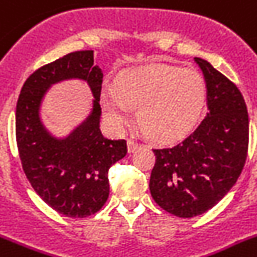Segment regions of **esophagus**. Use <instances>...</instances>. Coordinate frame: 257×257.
<instances>
[{
    "label": "esophagus",
    "mask_w": 257,
    "mask_h": 257,
    "mask_svg": "<svg viewBox=\"0 0 257 257\" xmlns=\"http://www.w3.org/2000/svg\"><path fill=\"white\" fill-rule=\"evenodd\" d=\"M140 148H141V144H139V142L135 141V140H128V152L129 153L136 152V150Z\"/></svg>",
    "instance_id": "obj_1"
}]
</instances>
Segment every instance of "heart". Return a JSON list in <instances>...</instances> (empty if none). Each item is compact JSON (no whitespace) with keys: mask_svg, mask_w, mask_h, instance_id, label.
Returning a JSON list of instances; mask_svg holds the SVG:
<instances>
[{"mask_svg":"<svg viewBox=\"0 0 257 257\" xmlns=\"http://www.w3.org/2000/svg\"><path fill=\"white\" fill-rule=\"evenodd\" d=\"M105 117L116 131L132 120L139 107L140 124L153 139L174 141L198 121L206 102V83L195 69L146 66L128 69L116 85L105 83L100 95Z\"/></svg>","mask_w":257,"mask_h":257,"instance_id":"obj_1","label":"heart"}]
</instances>
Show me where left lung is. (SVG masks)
<instances>
[{
	"mask_svg": "<svg viewBox=\"0 0 257 257\" xmlns=\"http://www.w3.org/2000/svg\"><path fill=\"white\" fill-rule=\"evenodd\" d=\"M206 83L208 113L182 142L153 149L150 193L166 212L192 218L217 205L236 183L248 152L242 92L208 61L195 57Z\"/></svg>",
	"mask_w": 257,
	"mask_h": 257,
	"instance_id": "left-lung-1",
	"label": "left lung"
}]
</instances>
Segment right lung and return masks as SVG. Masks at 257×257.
I'll list each match as a JSON object with an SVG mask.
<instances>
[{"label": "right lung", "mask_w": 257, "mask_h": 257, "mask_svg": "<svg viewBox=\"0 0 257 257\" xmlns=\"http://www.w3.org/2000/svg\"><path fill=\"white\" fill-rule=\"evenodd\" d=\"M73 78L92 88V113L68 138L56 139L40 120V105L52 84ZM102 82L94 51L72 52L32 73L17 103L15 136L23 171L43 201L66 217L83 218L102 209L109 195V167L128 152L125 140L105 139L99 129Z\"/></svg>", "instance_id": "1"}]
</instances>
